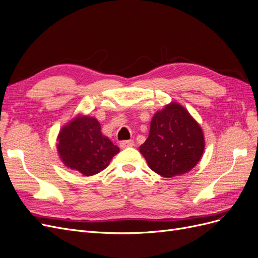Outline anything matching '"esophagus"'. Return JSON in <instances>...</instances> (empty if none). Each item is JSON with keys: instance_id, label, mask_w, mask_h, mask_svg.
Listing matches in <instances>:
<instances>
[{"instance_id": "esophagus-1", "label": "esophagus", "mask_w": 258, "mask_h": 258, "mask_svg": "<svg viewBox=\"0 0 258 258\" xmlns=\"http://www.w3.org/2000/svg\"><path fill=\"white\" fill-rule=\"evenodd\" d=\"M119 146H120L121 148L132 147V146H135V142L132 141V140H129V141H121V142L119 143Z\"/></svg>"}]
</instances>
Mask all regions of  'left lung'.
Listing matches in <instances>:
<instances>
[{"instance_id": "left-lung-1", "label": "left lung", "mask_w": 258, "mask_h": 258, "mask_svg": "<svg viewBox=\"0 0 258 258\" xmlns=\"http://www.w3.org/2000/svg\"><path fill=\"white\" fill-rule=\"evenodd\" d=\"M205 146L200 124L183 105L170 102L153 116L140 153L154 172L173 177L189 172L201 159Z\"/></svg>"}]
</instances>
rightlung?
Here are the masks:
<instances>
[{"instance_id": "add662e5", "label": "right lung", "mask_w": 258, "mask_h": 258, "mask_svg": "<svg viewBox=\"0 0 258 258\" xmlns=\"http://www.w3.org/2000/svg\"><path fill=\"white\" fill-rule=\"evenodd\" d=\"M57 151L63 165L85 176L104 170L119 148L101 132L95 117L79 114L60 129Z\"/></svg>"}]
</instances>
